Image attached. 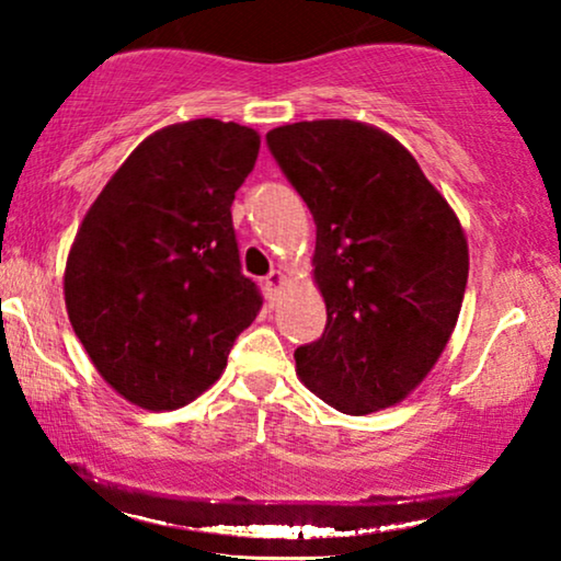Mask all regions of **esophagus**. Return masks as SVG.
I'll return each mask as SVG.
<instances>
[{"instance_id":"esophagus-1","label":"esophagus","mask_w":561,"mask_h":561,"mask_svg":"<svg viewBox=\"0 0 561 561\" xmlns=\"http://www.w3.org/2000/svg\"><path fill=\"white\" fill-rule=\"evenodd\" d=\"M283 283H286V273H280V271H273L265 278V290H267V298H271V301H275V296H278Z\"/></svg>"}]
</instances>
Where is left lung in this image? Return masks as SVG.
<instances>
[{
  "instance_id": "8db88e82",
  "label": "left lung",
  "mask_w": 561,
  "mask_h": 561,
  "mask_svg": "<svg viewBox=\"0 0 561 561\" xmlns=\"http://www.w3.org/2000/svg\"><path fill=\"white\" fill-rule=\"evenodd\" d=\"M265 140L317 225L327 327L296 350V370L336 411L388 409L426 378L457 324L470 271L459 219L416 158L363 122H296Z\"/></svg>"
}]
</instances>
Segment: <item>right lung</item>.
Listing matches in <instances>:
<instances>
[{
    "mask_svg": "<svg viewBox=\"0 0 561 561\" xmlns=\"http://www.w3.org/2000/svg\"><path fill=\"white\" fill-rule=\"evenodd\" d=\"M257 150L255 129L234 122L160 129L81 221L64 278L68 319L102 378L142 409L202 396L263 306L232 225Z\"/></svg>",
    "mask_w": 561,
    "mask_h": 561,
    "instance_id": "add662e5",
    "label": "right lung"
}]
</instances>
